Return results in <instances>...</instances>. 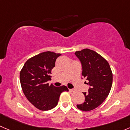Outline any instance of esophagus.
Listing matches in <instances>:
<instances>
[{"label": "esophagus", "mask_w": 130, "mask_h": 130, "mask_svg": "<svg viewBox=\"0 0 130 130\" xmlns=\"http://www.w3.org/2000/svg\"><path fill=\"white\" fill-rule=\"evenodd\" d=\"M69 91H70V92H75V89H69Z\"/></svg>", "instance_id": "obj_1"}]
</instances>
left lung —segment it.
Segmentation results:
<instances>
[{
    "label": "left lung",
    "mask_w": 130,
    "mask_h": 130,
    "mask_svg": "<svg viewBox=\"0 0 130 130\" xmlns=\"http://www.w3.org/2000/svg\"><path fill=\"white\" fill-rule=\"evenodd\" d=\"M75 54L82 63V75L90 86L88 92H83L84 102L76 107L82 111L92 110L103 103L109 94L113 80L112 70L107 60L94 50L83 49Z\"/></svg>",
    "instance_id": "obj_1"
}]
</instances>
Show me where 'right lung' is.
Returning <instances> with one entry per match:
<instances>
[{"label": "right lung", "instance_id": "add662e5", "mask_svg": "<svg viewBox=\"0 0 130 130\" xmlns=\"http://www.w3.org/2000/svg\"><path fill=\"white\" fill-rule=\"evenodd\" d=\"M61 55L44 52L26 61L20 73L22 91L27 100L41 110L52 109L57 105L60 94L68 91L66 86L55 87L49 85L52 70L57 58Z\"/></svg>", "mask_w": 130, "mask_h": 130}]
</instances>
